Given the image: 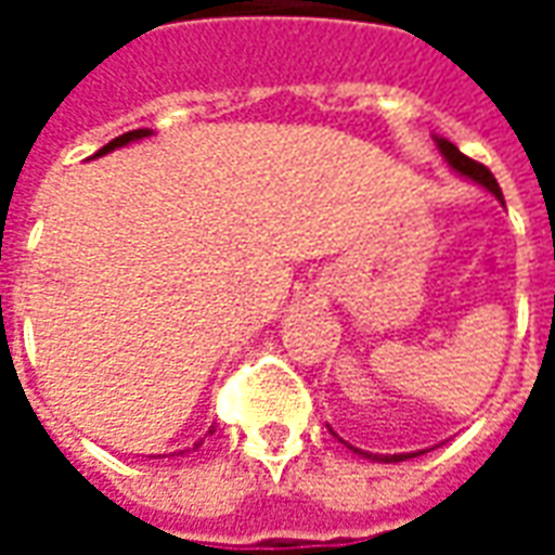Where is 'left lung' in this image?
<instances>
[{
  "mask_svg": "<svg viewBox=\"0 0 555 555\" xmlns=\"http://www.w3.org/2000/svg\"><path fill=\"white\" fill-rule=\"evenodd\" d=\"M434 142H437V147H440V154L446 157V163L452 166L457 175H464V178H469V181H476L481 183L488 193H493L496 198L502 202V190H500V183H496V178L490 175L488 166H481V163H476V159H469L466 154H461L457 151V145H452L449 139H442V137H434ZM505 205V202H502ZM333 437H338L336 430H333ZM341 440V437H338ZM345 442V440H341ZM348 449H353L357 454H362V457H369V461H374V464H398V461H408V457H416V454L422 452H408V454H374V452H362V449H357V446H350V442H345Z\"/></svg>",
  "mask_w": 555,
  "mask_h": 555,
  "instance_id": "1",
  "label": "left lung"
}]
</instances>
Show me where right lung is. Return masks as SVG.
<instances>
[{
	"label": "right lung",
	"instance_id": "right-lung-1",
	"mask_svg": "<svg viewBox=\"0 0 555 555\" xmlns=\"http://www.w3.org/2000/svg\"><path fill=\"white\" fill-rule=\"evenodd\" d=\"M145 137H151V130H147V127H142V130H130V133H125V137L113 139L109 145H103L101 151L94 154V157H103V154H109V151H115V147H125V145H130V142H139V139H145ZM207 434H214V428L207 430ZM195 446H198V442H195Z\"/></svg>",
	"mask_w": 555,
	"mask_h": 555
}]
</instances>
